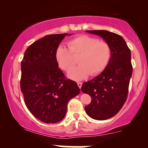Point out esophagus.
<instances>
[{"mask_svg": "<svg viewBox=\"0 0 148 148\" xmlns=\"http://www.w3.org/2000/svg\"><path fill=\"white\" fill-rule=\"evenodd\" d=\"M82 84H83L81 82H77V85H78V86L79 87V88H81V86H82Z\"/></svg>", "mask_w": 148, "mask_h": 148, "instance_id": "34e87169", "label": "esophagus"}]
</instances>
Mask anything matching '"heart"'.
Here are the masks:
<instances>
[{"mask_svg": "<svg viewBox=\"0 0 148 148\" xmlns=\"http://www.w3.org/2000/svg\"><path fill=\"white\" fill-rule=\"evenodd\" d=\"M67 46L68 49L62 45L57 47L55 59L59 67L67 72L74 64L72 56H79V64L68 73L69 78L75 81L86 79L90 74L94 76L102 72L111 59L110 45L95 37L81 35L69 40Z\"/></svg>", "mask_w": 148, "mask_h": 148, "instance_id": "b5f03b06", "label": "heart"}]
</instances>
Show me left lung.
<instances>
[{
	"label": "left lung",
	"instance_id": "8db88e82",
	"mask_svg": "<svg viewBox=\"0 0 148 148\" xmlns=\"http://www.w3.org/2000/svg\"><path fill=\"white\" fill-rule=\"evenodd\" d=\"M102 37L110 45L111 56L107 67L99 75L83 84L81 91L91 97L85 111L97 120L111 118L118 113L126 101L132 75L131 51L123 37L107 30H86Z\"/></svg>",
	"mask_w": 148,
	"mask_h": 148
}]
</instances>
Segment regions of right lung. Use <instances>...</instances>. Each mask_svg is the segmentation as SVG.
<instances>
[{
  "instance_id": "right-lung-1",
  "label": "right lung",
  "mask_w": 148,
  "mask_h": 148,
  "mask_svg": "<svg viewBox=\"0 0 148 148\" xmlns=\"http://www.w3.org/2000/svg\"><path fill=\"white\" fill-rule=\"evenodd\" d=\"M66 35H46L26 49L21 63V90L25 106L45 123L61 121L69 99L79 94L75 81L66 79L55 59L56 49Z\"/></svg>"
}]
</instances>
